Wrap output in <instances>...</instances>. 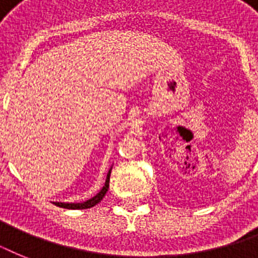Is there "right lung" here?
I'll return each instance as SVG.
<instances>
[{
    "instance_id": "right-lung-1",
    "label": "right lung",
    "mask_w": 258,
    "mask_h": 258,
    "mask_svg": "<svg viewBox=\"0 0 258 258\" xmlns=\"http://www.w3.org/2000/svg\"><path fill=\"white\" fill-rule=\"evenodd\" d=\"M111 170L112 167L109 169L108 174H107V178H105V183L103 186L100 191L97 192L96 196H93L91 200H87L86 202H79V204H68V202H53L54 205H57L60 208H64V209H89L97 205L103 200V197L105 196V192L108 191V187H109V175H111Z\"/></svg>"
}]
</instances>
